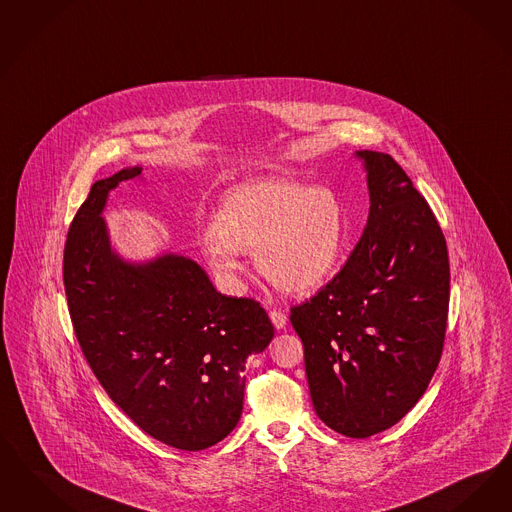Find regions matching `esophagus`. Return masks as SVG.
I'll use <instances>...</instances> for the list:
<instances>
[{
    "instance_id": "34e87169",
    "label": "esophagus",
    "mask_w": 512,
    "mask_h": 512,
    "mask_svg": "<svg viewBox=\"0 0 512 512\" xmlns=\"http://www.w3.org/2000/svg\"><path fill=\"white\" fill-rule=\"evenodd\" d=\"M268 316H270V322H272V326L276 329H284L287 324V316L282 312V310H270L268 312Z\"/></svg>"
}]
</instances>
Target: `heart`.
<instances>
[{"mask_svg":"<svg viewBox=\"0 0 512 512\" xmlns=\"http://www.w3.org/2000/svg\"><path fill=\"white\" fill-rule=\"evenodd\" d=\"M350 236L347 207L335 188L266 179L230 190L198 246L230 293L242 289V253H255V265L272 286L303 293L339 270Z\"/></svg>","mask_w":512,"mask_h":512,"instance_id":"heart-1","label":"heart"}]
</instances>
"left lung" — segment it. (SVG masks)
Wrapping results in <instances>:
<instances>
[{
	"instance_id": "left-lung-1",
	"label": "left lung",
	"mask_w": 512,
	"mask_h": 512,
	"mask_svg": "<svg viewBox=\"0 0 512 512\" xmlns=\"http://www.w3.org/2000/svg\"><path fill=\"white\" fill-rule=\"evenodd\" d=\"M354 156L366 171L368 223L343 268L289 320L305 347L316 415L343 436L368 438L429 387L444 347L450 263L406 171L383 152Z\"/></svg>"
}]
</instances>
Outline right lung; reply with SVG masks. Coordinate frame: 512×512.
Segmentation results:
<instances>
[{
  "instance_id": "obj_1",
  "label": "right lung",
  "mask_w": 512,
  "mask_h": 512,
  "mask_svg": "<svg viewBox=\"0 0 512 512\" xmlns=\"http://www.w3.org/2000/svg\"><path fill=\"white\" fill-rule=\"evenodd\" d=\"M137 179L141 165L97 181L72 221L62 266L70 318L95 377L135 425L171 448L205 450L238 425L247 356L274 328L259 303L221 295L190 257L116 251L104 209L118 184Z\"/></svg>"
}]
</instances>
